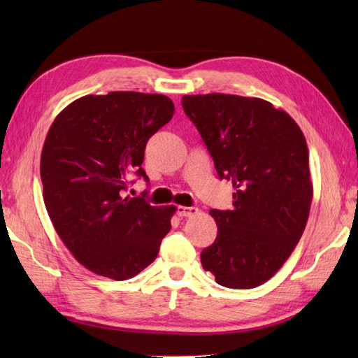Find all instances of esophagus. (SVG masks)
Masks as SVG:
<instances>
[{
	"label": "esophagus",
	"mask_w": 358,
	"mask_h": 358,
	"mask_svg": "<svg viewBox=\"0 0 358 358\" xmlns=\"http://www.w3.org/2000/svg\"><path fill=\"white\" fill-rule=\"evenodd\" d=\"M177 214L180 217H194V215L199 214V209L194 208V206H178Z\"/></svg>",
	"instance_id": "obj_1"
}]
</instances>
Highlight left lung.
I'll return each mask as SVG.
<instances>
[{"label": "left lung", "instance_id": "left-lung-1", "mask_svg": "<svg viewBox=\"0 0 358 358\" xmlns=\"http://www.w3.org/2000/svg\"><path fill=\"white\" fill-rule=\"evenodd\" d=\"M220 178L232 181V210L212 209L218 232L201 252L218 285H263L292 254L313 201L308 144L289 113L262 98L185 95Z\"/></svg>", "mask_w": 358, "mask_h": 358}]
</instances>
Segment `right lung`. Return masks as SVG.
I'll use <instances>...</instances> for the list:
<instances>
[{"label": "right lung", "mask_w": 358, "mask_h": 358, "mask_svg": "<svg viewBox=\"0 0 358 358\" xmlns=\"http://www.w3.org/2000/svg\"><path fill=\"white\" fill-rule=\"evenodd\" d=\"M171 98L109 92L75 100L53 120L41 152L43 199L77 262L112 280L135 277L155 260L175 206L124 196L146 143L173 117Z\"/></svg>", "instance_id": "1"}]
</instances>
